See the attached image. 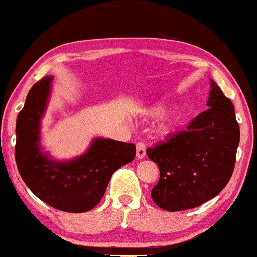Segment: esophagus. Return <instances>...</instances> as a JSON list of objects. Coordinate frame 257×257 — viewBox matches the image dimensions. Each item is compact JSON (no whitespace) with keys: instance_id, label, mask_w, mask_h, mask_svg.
Returning a JSON list of instances; mask_svg holds the SVG:
<instances>
[{"instance_id":"1","label":"esophagus","mask_w":257,"mask_h":257,"mask_svg":"<svg viewBox=\"0 0 257 257\" xmlns=\"http://www.w3.org/2000/svg\"><path fill=\"white\" fill-rule=\"evenodd\" d=\"M146 156V146L144 143L137 144V157L138 159H143Z\"/></svg>"}]
</instances>
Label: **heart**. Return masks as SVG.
<instances>
[{"label": "heart", "instance_id": "b5f03b06", "mask_svg": "<svg viewBox=\"0 0 257 257\" xmlns=\"http://www.w3.org/2000/svg\"><path fill=\"white\" fill-rule=\"evenodd\" d=\"M169 108H170V105L166 104V102H161V104L150 106L149 108H146V116L151 117V118H159V117L164 116ZM179 120H180V116H175L170 120H168L167 123H164V124L162 125L161 128L162 133H164V134H169V133L175 131L176 126H178Z\"/></svg>", "mask_w": 257, "mask_h": 257}]
</instances>
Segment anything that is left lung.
<instances>
[{
	"label": "left lung",
	"instance_id": "8db88e82",
	"mask_svg": "<svg viewBox=\"0 0 257 257\" xmlns=\"http://www.w3.org/2000/svg\"><path fill=\"white\" fill-rule=\"evenodd\" d=\"M202 112L167 143L147 149L159 168L151 197L159 208L181 211L214 198L225 188L234 169L240 131L232 101L213 79Z\"/></svg>",
	"mask_w": 257,
	"mask_h": 257
}]
</instances>
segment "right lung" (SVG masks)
Masks as SVG:
<instances>
[{"mask_svg": "<svg viewBox=\"0 0 257 257\" xmlns=\"http://www.w3.org/2000/svg\"><path fill=\"white\" fill-rule=\"evenodd\" d=\"M53 76L32 85L17 117L16 162L35 196L58 210L85 213L104 197L112 174L135 157V145L95 138L84 153L60 161L44 151L41 123L52 94Z\"/></svg>", "mask_w": 257, "mask_h": 257, "instance_id": "obj_1", "label": "right lung"}]
</instances>
